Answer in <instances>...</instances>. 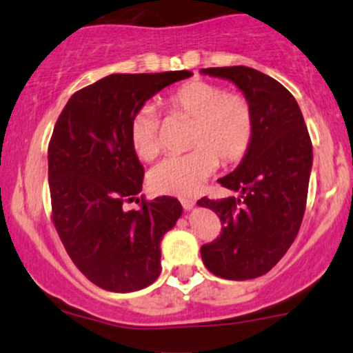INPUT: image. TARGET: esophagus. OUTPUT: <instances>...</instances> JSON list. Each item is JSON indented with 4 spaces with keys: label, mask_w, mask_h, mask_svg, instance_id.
Returning <instances> with one entry per match:
<instances>
[{
    "label": "esophagus",
    "mask_w": 353,
    "mask_h": 353,
    "mask_svg": "<svg viewBox=\"0 0 353 353\" xmlns=\"http://www.w3.org/2000/svg\"><path fill=\"white\" fill-rule=\"evenodd\" d=\"M194 205H196V201H194V200H185V198H183V200H181V206H183L186 211L193 210Z\"/></svg>",
    "instance_id": "1"
}]
</instances>
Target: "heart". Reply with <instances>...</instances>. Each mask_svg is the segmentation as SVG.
I'll list each match as a JSON object with an SVG mask.
<instances>
[{
	"label": "heart",
	"instance_id": "b5f03b06",
	"mask_svg": "<svg viewBox=\"0 0 353 353\" xmlns=\"http://www.w3.org/2000/svg\"><path fill=\"white\" fill-rule=\"evenodd\" d=\"M170 115L192 119L186 155L168 157L152 168L148 183L157 193L193 196L214 175L219 160L236 165L251 150L256 117L251 102L238 92L208 81H190L161 99ZM130 142L142 160L160 153V119L150 105L140 107L130 120Z\"/></svg>",
	"mask_w": 353,
	"mask_h": 353
}]
</instances>
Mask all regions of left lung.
Wrapping results in <instances>:
<instances>
[{"label":"left lung","mask_w":353,"mask_h":353,"mask_svg":"<svg viewBox=\"0 0 353 353\" xmlns=\"http://www.w3.org/2000/svg\"><path fill=\"white\" fill-rule=\"evenodd\" d=\"M201 74L233 82L256 117L251 150L234 172L218 180L238 196L198 201L223 225L221 234L201 246V259L223 279H254L279 263L299 233L312 142L296 99L276 79L246 65L208 68Z\"/></svg>","instance_id":"1"}]
</instances>
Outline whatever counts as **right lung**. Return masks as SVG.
<instances>
[{
	"mask_svg": "<svg viewBox=\"0 0 353 353\" xmlns=\"http://www.w3.org/2000/svg\"><path fill=\"white\" fill-rule=\"evenodd\" d=\"M190 70L110 74L77 90L57 119L49 142L52 221L69 258L90 283L134 292L161 271L160 243L181 216L180 201L142 198L143 167L130 142V120L161 89Z\"/></svg>",
	"mask_w": 353,
	"mask_h": 353,
	"instance_id": "add662e5",
	"label": "right lung"
}]
</instances>
